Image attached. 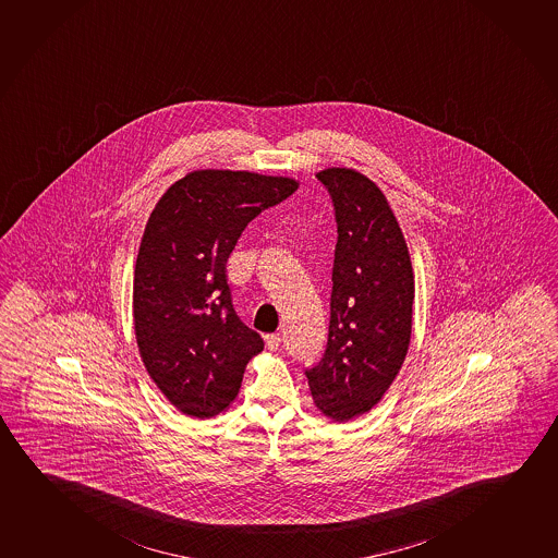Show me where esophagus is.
Wrapping results in <instances>:
<instances>
[{
	"mask_svg": "<svg viewBox=\"0 0 558 558\" xmlns=\"http://www.w3.org/2000/svg\"><path fill=\"white\" fill-rule=\"evenodd\" d=\"M265 341H267V348L270 349V351H275V349L280 348L282 338H280V333H268V336H265Z\"/></svg>",
	"mask_w": 558,
	"mask_h": 558,
	"instance_id": "34e87169",
	"label": "esophagus"
}]
</instances>
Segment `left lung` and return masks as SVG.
<instances>
[{"label":"left lung","mask_w":558,"mask_h":558,"mask_svg":"<svg viewBox=\"0 0 558 558\" xmlns=\"http://www.w3.org/2000/svg\"><path fill=\"white\" fill-rule=\"evenodd\" d=\"M338 243L331 268L328 345L307 368L318 411L348 422L371 411L403 366L412 328L411 257L386 195L353 169L320 170Z\"/></svg>","instance_id":"8db88e82"}]
</instances>
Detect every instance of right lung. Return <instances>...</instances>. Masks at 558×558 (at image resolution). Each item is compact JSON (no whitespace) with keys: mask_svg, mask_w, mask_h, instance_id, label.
Segmentation results:
<instances>
[{"mask_svg":"<svg viewBox=\"0 0 558 558\" xmlns=\"http://www.w3.org/2000/svg\"><path fill=\"white\" fill-rule=\"evenodd\" d=\"M298 186L247 170H194L147 220L132 295L137 349L162 396L187 416L228 409L245 364L265 348L235 315L227 260L251 220Z\"/></svg>","mask_w":558,"mask_h":558,"instance_id":"obj_1","label":"right lung"}]
</instances>
